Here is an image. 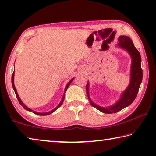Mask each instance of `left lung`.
I'll return each instance as SVG.
<instances>
[{
  "label": "left lung",
  "instance_id": "1",
  "mask_svg": "<svg viewBox=\"0 0 156 156\" xmlns=\"http://www.w3.org/2000/svg\"><path fill=\"white\" fill-rule=\"evenodd\" d=\"M118 45L121 48L125 49L131 57V66L130 72V83L125 91L122 92L120 98L112 106L108 107H100L91 101L89 94V82L86 86L87 94L90 101L91 106L105 113H114L122 110L124 108L130 105L137 96L140 86L142 80V69L141 68V56L132 42L128 36H120L118 38Z\"/></svg>",
  "mask_w": 156,
  "mask_h": 156
}]
</instances>
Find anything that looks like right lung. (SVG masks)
<instances>
[{
  "label": "right lung",
  "mask_w": 156,
  "mask_h": 156,
  "mask_svg": "<svg viewBox=\"0 0 156 156\" xmlns=\"http://www.w3.org/2000/svg\"><path fill=\"white\" fill-rule=\"evenodd\" d=\"M73 78H72V80H71L69 82V83H67V85H66V87H65V92H64V95H63V96H62V100H61V101H60V102L59 103V105H58V106L56 107V108H54V109H52L51 111H50V112H44V113H40V112H35V111H33L32 109H31L30 108H29V107H27V106H26V105L23 103V102H22V100H20V97H19V96H18V93H17V91H16V87H15V86H14V73H13V74H12V87H13V89H14V91H15V94H16V98H17V99H18V102H19V103L20 104V105H22L23 106V107L25 109H26L27 111H29V112H33L34 113H35V114H36V115H49V114H51V113H52L53 112H54L56 110H57L58 109V108L61 106V105L62 104V102H63V101H64V99H65V91H67V88H68V87L70 85V84H71V83H72V80H73Z\"/></svg>",
  "instance_id": "obj_1"
}]
</instances>
